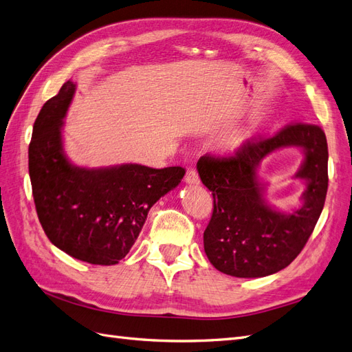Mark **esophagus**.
<instances>
[{"label": "esophagus", "instance_id": "1", "mask_svg": "<svg viewBox=\"0 0 352 352\" xmlns=\"http://www.w3.org/2000/svg\"><path fill=\"white\" fill-rule=\"evenodd\" d=\"M185 182L189 185H198L199 184V176L197 173L195 168H190L185 175Z\"/></svg>", "mask_w": 352, "mask_h": 352}]
</instances>
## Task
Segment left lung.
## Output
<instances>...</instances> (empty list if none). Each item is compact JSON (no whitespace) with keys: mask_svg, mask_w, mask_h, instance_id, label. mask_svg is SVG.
<instances>
[{"mask_svg":"<svg viewBox=\"0 0 352 352\" xmlns=\"http://www.w3.org/2000/svg\"><path fill=\"white\" fill-rule=\"evenodd\" d=\"M286 146L301 147L305 162L296 177L306 180L303 206L282 213L263 199L256 177L262 158ZM327 141L322 127L294 123L270 138L245 142L230 157L202 155L198 175L214 198L204 232V251L221 273L264 278L287 267L300 254L322 214L327 194Z\"/></svg>","mask_w":352,"mask_h":352,"instance_id":"1","label":"left lung"}]
</instances>
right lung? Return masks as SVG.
Instances as JSON below:
<instances>
[{"label":"right lung","instance_id":"right-lung-1","mask_svg":"<svg viewBox=\"0 0 352 352\" xmlns=\"http://www.w3.org/2000/svg\"><path fill=\"white\" fill-rule=\"evenodd\" d=\"M76 83L67 80L41 109L29 144V176L41 226L57 248L98 265L117 264L140 236L148 211L185 176L184 167L74 166L63 119Z\"/></svg>","mask_w":352,"mask_h":352}]
</instances>
